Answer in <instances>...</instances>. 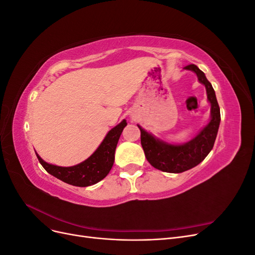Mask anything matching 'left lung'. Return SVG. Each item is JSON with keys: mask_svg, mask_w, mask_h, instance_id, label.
Listing matches in <instances>:
<instances>
[{"mask_svg": "<svg viewBox=\"0 0 255 255\" xmlns=\"http://www.w3.org/2000/svg\"><path fill=\"white\" fill-rule=\"evenodd\" d=\"M184 69L194 71L199 82L206 88L207 100L211 103V120L207 126L194 139L183 144H171L159 140L138 126L146 159L154 168L169 173H181L201 163L213 149L220 125V109L212 84L196 65L191 64L184 67Z\"/></svg>", "mask_w": 255, "mask_h": 255, "instance_id": "8db88e82", "label": "left lung"}]
</instances>
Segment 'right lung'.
Instances as JSON below:
<instances>
[{
  "mask_svg": "<svg viewBox=\"0 0 255 255\" xmlns=\"http://www.w3.org/2000/svg\"><path fill=\"white\" fill-rule=\"evenodd\" d=\"M126 126L127 121L122 120L118 126L112 128L94 154L81 164L72 167H59L45 163L36 153L37 158L45 170L58 180L73 186H90L103 180L110 173L114 165L116 146Z\"/></svg>",
  "mask_w": 255,
  "mask_h": 255,
  "instance_id": "add662e5",
  "label": "right lung"
}]
</instances>
